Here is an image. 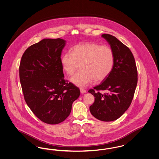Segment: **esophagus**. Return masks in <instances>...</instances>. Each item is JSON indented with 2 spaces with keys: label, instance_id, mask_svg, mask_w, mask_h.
Here are the masks:
<instances>
[{
  "label": "esophagus",
  "instance_id": "1",
  "mask_svg": "<svg viewBox=\"0 0 159 159\" xmlns=\"http://www.w3.org/2000/svg\"><path fill=\"white\" fill-rule=\"evenodd\" d=\"M80 92H81L82 93H86V90L85 89H83V88H80Z\"/></svg>",
  "mask_w": 159,
  "mask_h": 159
}]
</instances>
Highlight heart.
Segmentation results:
<instances>
[{
	"instance_id": "b5f03b06",
	"label": "heart",
	"mask_w": 159,
	"mask_h": 159,
	"mask_svg": "<svg viewBox=\"0 0 159 159\" xmlns=\"http://www.w3.org/2000/svg\"><path fill=\"white\" fill-rule=\"evenodd\" d=\"M71 53L64 52L61 57L63 69L69 76L80 67L82 70L71 78L78 86H85L95 80L100 82L106 79L113 69L115 57L112 48L96 43H82L74 45Z\"/></svg>"
}]
</instances>
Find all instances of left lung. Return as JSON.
<instances>
[{"label": "left lung", "instance_id": "1", "mask_svg": "<svg viewBox=\"0 0 159 159\" xmlns=\"http://www.w3.org/2000/svg\"><path fill=\"white\" fill-rule=\"evenodd\" d=\"M114 53V65L109 76L89 89L95 102L89 107L92 115L102 121H115L130 106L138 81L137 66L132 52L114 36L102 34ZM105 90L107 93L100 91Z\"/></svg>", "mask_w": 159, "mask_h": 159}]
</instances>
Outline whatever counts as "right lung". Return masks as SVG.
I'll list each match as a JSON object with an SVG mask.
<instances>
[{
  "label": "right lung",
  "mask_w": 159,
  "mask_h": 159,
  "mask_svg": "<svg viewBox=\"0 0 159 159\" xmlns=\"http://www.w3.org/2000/svg\"><path fill=\"white\" fill-rule=\"evenodd\" d=\"M65 45L63 39H43L26 50L19 65L26 103L38 119L48 124L64 121L80 93L64 78L61 54Z\"/></svg>",
  "instance_id": "add662e5"
}]
</instances>
